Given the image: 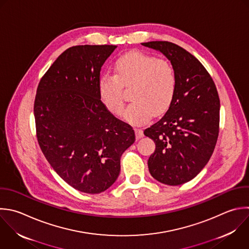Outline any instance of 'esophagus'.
<instances>
[{
    "mask_svg": "<svg viewBox=\"0 0 249 249\" xmlns=\"http://www.w3.org/2000/svg\"><path fill=\"white\" fill-rule=\"evenodd\" d=\"M135 133H136V137L137 138H142L144 136L143 130L141 128H135Z\"/></svg>",
    "mask_w": 249,
    "mask_h": 249,
    "instance_id": "34e87169",
    "label": "esophagus"
}]
</instances>
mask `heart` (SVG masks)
Masks as SVG:
<instances>
[{
	"mask_svg": "<svg viewBox=\"0 0 249 249\" xmlns=\"http://www.w3.org/2000/svg\"><path fill=\"white\" fill-rule=\"evenodd\" d=\"M114 72L102 74L98 81L100 98L113 114L120 115L124 110L123 88H131L133 101L124 117L132 124L145 123L154 112L160 115L169 108L176 90V73L168 60L132 52L116 61Z\"/></svg>",
	"mask_w": 249,
	"mask_h": 249,
	"instance_id": "1",
	"label": "heart"
}]
</instances>
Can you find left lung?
<instances>
[{
    "label": "left lung",
    "instance_id": "1",
    "mask_svg": "<svg viewBox=\"0 0 249 249\" xmlns=\"http://www.w3.org/2000/svg\"><path fill=\"white\" fill-rule=\"evenodd\" d=\"M160 52L176 73L174 98L164 116L144 130L156 150L148 160L151 175L177 186L195 178L208 162L219 133L220 100L203 65L183 48L165 41L143 43Z\"/></svg>",
    "mask_w": 249,
    "mask_h": 249
}]
</instances>
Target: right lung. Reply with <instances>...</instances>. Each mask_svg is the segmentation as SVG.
<instances>
[{
  "label": "right lung",
  "mask_w": 249,
  "mask_h": 249,
  "mask_svg": "<svg viewBox=\"0 0 249 249\" xmlns=\"http://www.w3.org/2000/svg\"><path fill=\"white\" fill-rule=\"evenodd\" d=\"M117 46H75L41 79L34 103L39 145L55 172L74 189L99 194L121 171V157L135 141L98 91L101 67Z\"/></svg>",
  "instance_id": "add662e5"
}]
</instances>
